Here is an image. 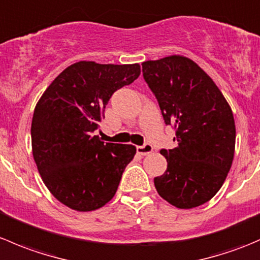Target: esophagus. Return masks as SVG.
Wrapping results in <instances>:
<instances>
[{"label":"esophagus","mask_w":260,"mask_h":260,"mask_svg":"<svg viewBox=\"0 0 260 260\" xmlns=\"http://www.w3.org/2000/svg\"><path fill=\"white\" fill-rule=\"evenodd\" d=\"M152 151H153V147H152V145H149V143H145L143 146H138L137 147V153L142 154V156L149 154Z\"/></svg>","instance_id":"34e87169"}]
</instances>
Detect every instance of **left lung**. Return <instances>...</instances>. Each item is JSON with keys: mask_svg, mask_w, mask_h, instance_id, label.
Returning <instances> with one entry per match:
<instances>
[{"mask_svg": "<svg viewBox=\"0 0 260 260\" xmlns=\"http://www.w3.org/2000/svg\"><path fill=\"white\" fill-rule=\"evenodd\" d=\"M167 125L176 129L177 146L161 149L164 175L154 177L162 199L179 209L208 203L228 176L235 151L232 108L212 79L191 59L171 55L142 62Z\"/></svg>", "mask_w": 260, "mask_h": 260, "instance_id": "1", "label": "left lung"}]
</instances>
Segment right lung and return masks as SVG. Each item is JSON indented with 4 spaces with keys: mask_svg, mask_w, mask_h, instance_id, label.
I'll list each match as a JSON object with an SVG mask.
<instances>
[{
    "mask_svg": "<svg viewBox=\"0 0 260 260\" xmlns=\"http://www.w3.org/2000/svg\"><path fill=\"white\" fill-rule=\"evenodd\" d=\"M140 74V64L79 61L39 99L31 123L34 159L50 192L68 208L96 210L117 192L136 147L104 143L94 131L114 91Z\"/></svg>",
    "mask_w": 260,
    "mask_h": 260,
    "instance_id": "add662e5",
    "label": "right lung"
}]
</instances>
